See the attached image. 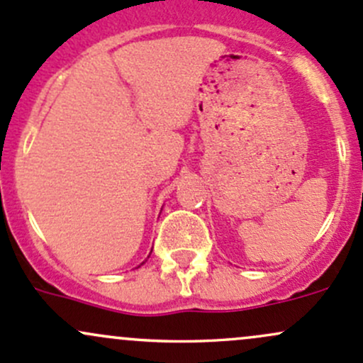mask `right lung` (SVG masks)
<instances>
[{
  "label": "right lung",
  "mask_w": 363,
  "mask_h": 363,
  "mask_svg": "<svg viewBox=\"0 0 363 363\" xmlns=\"http://www.w3.org/2000/svg\"><path fill=\"white\" fill-rule=\"evenodd\" d=\"M143 264H144V262H143Z\"/></svg>",
  "instance_id": "right-lung-1"
}]
</instances>
